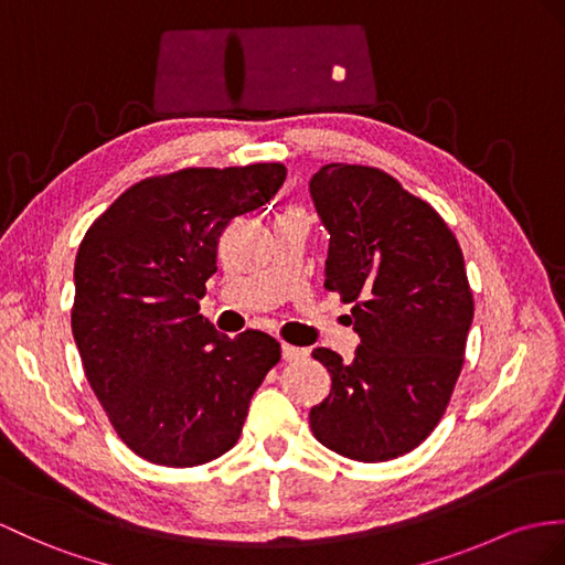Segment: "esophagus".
I'll list each match as a JSON object with an SVG mask.
<instances>
[{
	"mask_svg": "<svg viewBox=\"0 0 565 565\" xmlns=\"http://www.w3.org/2000/svg\"><path fill=\"white\" fill-rule=\"evenodd\" d=\"M282 360L285 362H297L301 360V356H307V350L305 348H295V345H287V342H282Z\"/></svg>",
	"mask_w": 565,
	"mask_h": 565,
	"instance_id": "1",
	"label": "esophagus"
}]
</instances>
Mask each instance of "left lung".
I'll return each mask as SVG.
<instances>
[{"label":"left lung","mask_w":565,"mask_h":565,"mask_svg":"<svg viewBox=\"0 0 565 565\" xmlns=\"http://www.w3.org/2000/svg\"><path fill=\"white\" fill-rule=\"evenodd\" d=\"M309 194L330 235L326 290L352 307V362L311 352L330 395L309 412L338 456L383 462L415 450L444 417L462 369L475 301L458 239L429 203L362 164H326Z\"/></svg>","instance_id":"8db88e82"}]
</instances>
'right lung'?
<instances>
[{"label":"right lung","mask_w":565,"mask_h":565,"mask_svg":"<svg viewBox=\"0 0 565 565\" xmlns=\"http://www.w3.org/2000/svg\"><path fill=\"white\" fill-rule=\"evenodd\" d=\"M285 164L189 168L143 179L78 246L72 330L86 379L136 456L211 462L237 444L249 403L280 362L260 330L227 338L199 313L232 217L268 203Z\"/></svg>","instance_id":"1"}]
</instances>
